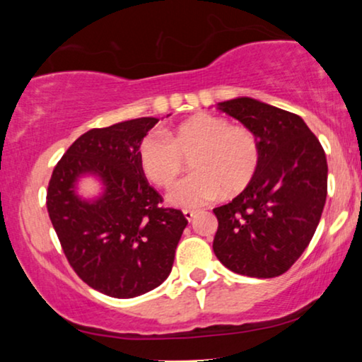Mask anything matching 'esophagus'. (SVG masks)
Listing matches in <instances>:
<instances>
[{"mask_svg":"<svg viewBox=\"0 0 362 362\" xmlns=\"http://www.w3.org/2000/svg\"><path fill=\"white\" fill-rule=\"evenodd\" d=\"M185 217H186V219L187 221H192V219H194V217H196V211H191V209H186L185 211Z\"/></svg>","mask_w":362,"mask_h":362,"instance_id":"obj_1","label":"esophagus"}]
</instances>
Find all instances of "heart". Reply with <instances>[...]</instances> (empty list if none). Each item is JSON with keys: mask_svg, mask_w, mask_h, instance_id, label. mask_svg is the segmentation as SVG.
<instances>
[{"mask_svg": "<svg viewBox=\"0 0 362 362\" xmlns=\"http://www.w3.org/2000/svg\"><path fill=\"white\" fill-rule=\"evenodd\" d=\"M191 158V173L170 194L177 207H199L227 192L239 194L254 181L260 148L249 128L230 125L224 117L197 113L177 123L168 135L153 132L143 138L138 160L146 180L171 187Z\"/></svg>", "mask_w": 362, "mask_h": 362, "instance_id": "obj_1", "label": "heart"}]
</instances>
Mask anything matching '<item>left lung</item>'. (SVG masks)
<instances>
[{"instance_id":"left-lung-1","label":"left lung","mask_w":362,"mask_h":362,"mask_svg":"<svg viewBox=\"0 0 362 362\" xmlns=\"http://www.w3.org/2000/svg\"><path fill=\"white\" fill-rule=\"evenodd\" d=\"M254 133L260 163L254 181L216 207L212 249L235 274L274 279L308 247L328 192L323 146L303 118L250 97L217 103Z\"/></svg>"}]
</instances>
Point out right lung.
Here are the masks:
<instances>
[{
    "instance_id": "add662e5",
    "label": "right lung",
    "mask_w": 362,
    "mask_h": 362,
    "mask_svg": "<svg viewBox=\"0 0 362 362\" xmlns=\"http://www.w3.org/2000/svg\"><path fill=\"white\" fill-rule=\"evenodd\" d=\"M155 117L92 128L64 153L47 187V212L74 272L93 290L133 298L171 274L187 219L163 207L148 185L138 151ZM95 175L103 194L83 200L76 182Z\"/></svg>"
}]
</instances>
